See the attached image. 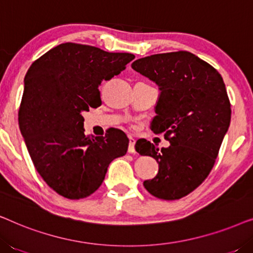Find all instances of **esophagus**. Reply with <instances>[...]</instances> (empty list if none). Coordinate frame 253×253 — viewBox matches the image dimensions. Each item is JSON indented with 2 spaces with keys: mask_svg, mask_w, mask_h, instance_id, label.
I'll return each mask as SVG.
<instances>
[{
  "mask_svg": "<svg viewBox=\"0 0 253 253\" xmlns=\"http://www.w3.org/2000/svg\"><path fill=\"white\" fill-rule=\"evenodd\" d=\"M134 144H136V140L133 139L132 137L129 138V147H127V152L131 154L136 153V150H134Z\"/></svg>",
  "mask_w": 253,
  "mask_h": 253,
  "instance_id": "34e87169",
  "label": "esophagus"
}]
</instances>
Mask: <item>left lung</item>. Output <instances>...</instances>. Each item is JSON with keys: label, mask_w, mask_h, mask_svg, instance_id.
I'll return each instance as SVG.
<instances>
[{"label": "left lung", "mask_w": 253, "mask_h": 253, "mask_svg": "<svg viewBox=\"0 0 253 253\" xmlns=\"http://www.w3.org/2000/svg\"><path fill=\"white\" fill-rule=\"evenodd\" d=\"M131 67L159 86L151 129L165 132L170 143L159 151L150 141H137L138 153L159 164L157 176L144 186L159 199H179L198 188L215 164L231 119L226 85L216 69L184 50L139 58Z\"/></svg>", "instance_id": "8db88e82"}]
</instances>
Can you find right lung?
I'll return each instance as SVG.
<instances>
[{
    "label": "right lung",
    "instance_id": "add662e5",
    "mask_svg": "<svg viewBox=\"0 0 253 253\" xmlns=\"http://www.w3.org/2000/svg\"><path fill=\"white\" fill-rule=\"evenodd\" d=\"M134 58L81 43H61L34 61L24 78L19 129L34 167L55 192L68 199L92 195L114 159L129 146L126 133H84L83 112L101 105L99 85Z\"/></svg>",
    "mask_w": 253,
    "mask_h": 253
}]
</instances>
